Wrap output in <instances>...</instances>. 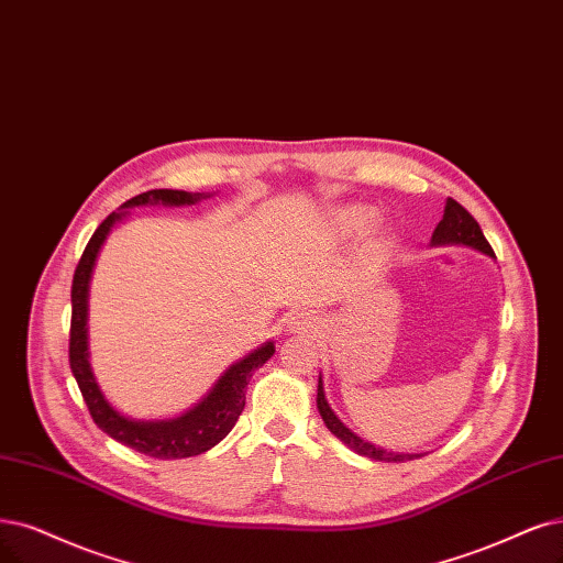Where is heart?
I'll list each match as a JSON object with an SVG mask.
<instances>
[{
    "instance_id": "1",
    "label": "heart",
    "mask_w": 563,
    "mask_h": 563,
    "mask_svg": "<svg viewBox=\"0 0 563 563\" xmlns=\"http://www.w3.org/2000/svg\"><path fill=\"white\" fill-rule=\"evenodd\" d=\"M368 220H371V213H368V211H352V213H347V216L343 218V222H345L350 229H362V227L368 224Z\"/></svg>"
}]
</instances>
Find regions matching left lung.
I'll return each mask as SVG.
<instances>
[{"label":"left lung","instance_id":"obj_1","mask_svg":"<svg viewBox=\"0 0 563 563\" xmlns=\"http://www.w3.org/2000/svg\"><path fill=\"white\" fill-rule=\"evenodd\" d=\"M431 243L433 245H443V243H464V245H471L475 250H481V253L489 255V257H496L494 250L489 245V241L485 239L481 224H477V220L466 211V208L454 201V199H448L445 203V213H443V220L439 222V227H435V232L431 236ZM318 410L322 415V420L327 424V429L336 435V439H341L347 448L355 450L357 454H364V456H371V460H378V462H410V460H418V456L422 454H399V452H387L383 448H376L373 443L360 439V435L355 431H350L336 415L334 410L329 408L327 399H324V389H322V378H320V385H318Z\"/></svg>","mask_w":563,"mask_h":563}]
</instances>
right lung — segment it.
Here are the masks:
<instances>
[{
	"mask_svg": "<svg viewBox=\"0 0 563 563\" xmlns=\"http://www.w3.org/2000/svg\"><path fill=\"white\" fill-rule=\"evenodd\" d=\"M201 195H190L185 190H148L124 201L122 208L141 206V203H169L183 206L195 203ZM111 213L97 229L92 239L82 250L80 262L74 271L71 283V329H69V366L78 389L82 394L95 424L109 433L118 443L128 445L141 454L155 456V460H185V456H195L206 450L218 445L224 435L232 431L239 415L245 406V387L253 378V373L274 355V343H266L234 366H229L224 376L216 383V387L208 391V397L197 404L190 412L180 415L176 420H162V422H134L122 418L113 406L103 399V394L92 376V368L88 362V285L92 276V266L99 255L101 243L107 241L111 227L124 216Z\"/></svg>",
	"mask_w": 563,
	"mask_h": 563,
	"instance_id": "add662e5",
	"label": "right lung"
}]
</instances>
